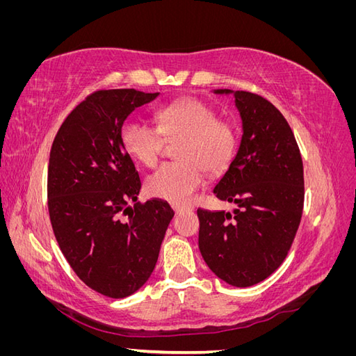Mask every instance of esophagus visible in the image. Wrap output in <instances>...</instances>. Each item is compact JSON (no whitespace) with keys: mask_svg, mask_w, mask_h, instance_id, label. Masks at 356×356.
<instances>
[{"mask_svg":"<svg viewBox=\"0 0 356 356\" xmlns=\"http://www.w3.org/2000/svg\"><path fill=\"white\" fill-rule=\"evenodd\" d=\"M172 209L175 211V213H179V212H182V211H187V209H190V208H187V207H182V204L172 203Z\"/></svg>","mask_w":356,"mask_h":356,"instance_id":"esophagus-1","label":"esophagus"}]
</instances>
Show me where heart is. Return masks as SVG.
I'll list each match as a JSON object with an SVG mask.
<instances>
[{
	"label": "heart",
	"mask_w": 356,
	"mask_h": 356,
	"mask_svg": "<svg viewBox=\"0 0 356 356\" xmlns=\"http://www.w3.org/2000/svg\"><path fill=\"white\" fill-rule=\"evenodd\" d=\"M157 127L139 118H127L120 129L124 152L138 163L153 168L165 139H181L179 161L161 165L145 181L152 197L177 204L188 203L204 182V170L218 174L229 166L238 145L234 126L217 118V111L199 98H184L161 106Z\"/></svg>",
	"instance_id": "obj_1"
}]
</instances>
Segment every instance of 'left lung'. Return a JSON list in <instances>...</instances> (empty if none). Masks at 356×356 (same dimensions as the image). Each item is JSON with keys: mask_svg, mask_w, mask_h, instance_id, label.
Segmentation results:
<instances>
[{"mask_svg": "<svg viewBox=\"0 0 356 356\" xmlns=\"http://www.w3.org/2000/svg\"><path fill=\"white\" fill-rule=\"evenodd\" d=\"M242 117L238 154L213 188L230 212L197 209L199 250L224 282L251 286L281 266L298 230L305 203L303 160L276 106L260 95L229 89Z\"/></svg>", "mask_w": 356, "mask_h": 356, "instance_id": "left-lung-1", "label": "left lung"}]
</instances>
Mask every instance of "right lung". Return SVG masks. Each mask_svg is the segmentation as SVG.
<instances>
[{"label":"right lung","mask_w":356,"mask_h":356,"mask_svg":"<svg viewBox=\"0 0 356 356\" xmlns=\"http://www.w3.org/2000/svg\"><path fill=\"white\" fill-rule=\"evenodd\" d=\"M157 95L93 92L68 114L50 149L53 233L75 275L111 298L131 296L147 282L174 217L168 202H136L141 179L120 141L127 115Z\"/></svg>","instance_id":"obj_1"}]
</instances>
